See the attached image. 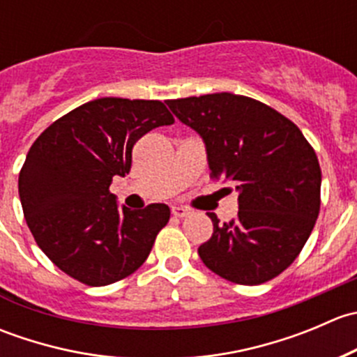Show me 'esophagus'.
<instances>
[{"label":"esophagus","instance_id":"obj_1","mask_svg":"<svg viewBox=\"0 0 357 357\" xmlns=\"http://www.w3.org/2000/svg\"><path fill=\"white\" fill-rule=\"evenodd\" d=\"M171 212L172 215H176V218H186V215L190 214V208L183 207V205H172Z\"/></svg>","mask_w":357,"mask_h":357}]
</instances>
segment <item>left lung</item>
Returning <instances> with one entry per match:
<instances>
[{"mask_svg": "<svg viewBox=\"0 0 357 357\" xmlns=\"http://www.w3.org/2000/svg\"><path fill=\"white\" fill-rule=\"evenodd\" d=\"M200 136L211 176L238 193V218L199 247L212 273L240 285L275 278L295 261L319 214L321 169L301 129L285 115L233 93L169 100Z\"/></svg>", "mask_w": 357, "mask_h": 357, "instance_id": "obj_1", "label": "left lung"}]
</instances>
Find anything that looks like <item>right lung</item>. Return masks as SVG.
<instances>
[{"mask_svg":"<svg viewBox=\"0 0 357 357\" xmlns=\"http://www.w3.org/2000/svg\"><path fill=\"white\" fill-rule=\"evenodd\" d=\"M174 122L157 100L98 98L41 132L25 157L19 195L39 248L72 278L103 287L135 273L149 257L171 211L152 204L119 207L114 176L129 174L142 136Z\"/></svg>","mask_w":357,"mask_h":357,"instance_id":"right-lung-1","label":"right lung"}]
</instances>
